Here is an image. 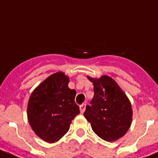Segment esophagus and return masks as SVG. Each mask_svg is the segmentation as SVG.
Instances as JSON below:
<instances>
[{
	"label": "esophagus",
	"mask_w": 158,
	"mask_h": 158,
	"mask_svg": "<svg viewBox=\"0 0 158 158\" xmlns=\"http://www.w3.org/2000/svg\"><path fill=\"white\" fill-rule=\"evenodd\" d=\"M85 107H86V104H85V103L81 104V105L80 106V111H81V114H83V113L85 112Z\"/></svg>",
	"instance_id": "esophagus-1"
}]
</instances>
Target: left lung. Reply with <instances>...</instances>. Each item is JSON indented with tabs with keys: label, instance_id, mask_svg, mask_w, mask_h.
<instances>
[{
	"label": "left lung",
	"instance_id": "left-lung-1",
	"mask_svg": "<svg viewBox=\"0 0 158 158\" xmlns=\"http://www.w3.org/2000/svg\"><path fill=\"white\" fill-rule=\"evenodd\" d=\"M94 96L84 113L98 136L113 142L124 136L131 123L132 110L129 100L115 81L108 76L92 79Z\"/></svg>",
	"mask_w": 158,
	"mask_h": 158
}]
</instances>
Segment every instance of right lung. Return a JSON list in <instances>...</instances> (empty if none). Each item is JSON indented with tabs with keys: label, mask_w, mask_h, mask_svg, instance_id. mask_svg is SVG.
<instances>
[{
	"label": "right lung",
	"mask_w": 158,
	"mask_h": 158,
	"mask_svg": "<svg viewBox=\"0 0 158 158\" xmlns=\"http://www.w3.org/2000/svg\"><path fill=\"white\" fill-rule=\"evenodd\" d=\"M69 78L62 72L51 75L33 92L27 116L30 126L48 143L59 140L80 113L75 103L76 91L68 88Z\"/></svg>",
	"instance_id": "obj_1"
}]
</instances>
